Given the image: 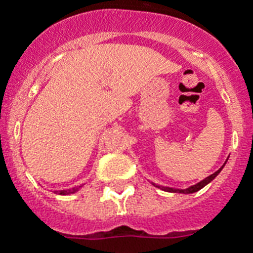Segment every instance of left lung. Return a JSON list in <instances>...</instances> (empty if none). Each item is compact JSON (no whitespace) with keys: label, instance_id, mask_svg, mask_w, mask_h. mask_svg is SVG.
<instances>
[{"label":"left lung","instance_id":"obj_1","mask_svg":"<svg viewBox=\"0 0 253 253\" xmlns=\"http://www.w3.org/2000/svg\"><path fill=\"white\" fill-rule=\"evenodd\" d=\"M223 167H222V168H223ZM222 168H219V169H218V170H216L215 173H212V174H210V176H209V177H206L205 180H202V181H201V182H198V184H197V185H193V186H190V188H188V189H173V188H164V186H163L162 189H163V190H166V192L184 193V194H189V193H194V192H197V190H200V189L204 188L205 185H208L209 182H210V181L214 180V178H215V177L218 176V173H219L220 170H222Z\"/></svg>","mask_w":253,"mask_h":253}]
</instances>
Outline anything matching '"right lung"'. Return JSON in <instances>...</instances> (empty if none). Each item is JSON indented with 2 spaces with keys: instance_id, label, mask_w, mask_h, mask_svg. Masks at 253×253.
<instances>
[{
  "instance_id": "add662e5",
  "label": "right lung",
  "mask_w": 253,
  "mask_h": 253,
  "mask_svg": "<svg viewBox=\"0 0 253 253\" xmlns=\"http://www.w3.org/2000/svg\"><path fill=\"white\" fill-rule=\"evenodd\" d=\"M79 188H73V189H68V190H60V192H56L59 193V194H63V196H65V194H71V193H75Z\"/></svg>"
}]
</instances>
